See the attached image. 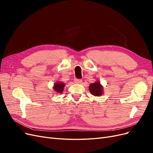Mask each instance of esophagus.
Returning a JSON list of instances; mask_svg holds the SVG:
<instances>
[{
    "label": "esophagus",
    "mask_w": 153,
    "mask_h": 153,
    "mask_svg": "<svg viewBox=\"0 0 153 153\" xmlns=\"http://www.w3.org/2000/svg\"><path fill=\"white\" fill-rule=\"evenodd\" d=\"M82 80L80 79H75V80H74V83L76 84H82Z\"/></svg>",
    "instance_id": "esophagus-1"
}]
</instances>
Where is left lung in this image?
<instances>
[{"label": "left lung", "mask_w": 153, "mask_h": 153, "mask_svg": "<svg viewBox=\"0 0 153 153\" xmlns=\"http://www.w3.org/2000/svg\"><path fill=\"white\" fill-rule=\"evenodd\" d=\"M89 89L90 93L95 96H101L103 94V87L98 80L90 84Z\"/></svg>", "instance_id": "left-lung-1"}]
</instances>
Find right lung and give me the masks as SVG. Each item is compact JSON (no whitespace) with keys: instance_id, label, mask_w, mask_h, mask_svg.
Wrapping results in <instances>:
<instances>
[{"instance_id":"obj_1","label":"right lung","mask_w":153,"mask_h":153,"mask_svg":"<svg viewBox=\"0 0 153 153\" xmlns=\"http://www.w3.org/2000/svg\"><path fill=\"white\" fill-rule=\"evenodd\" d=\"M65 87V84L62 82H55L53 86V89L55 91V92L57 94H62L64 88Z\"/></svg>"}]
</instances>
